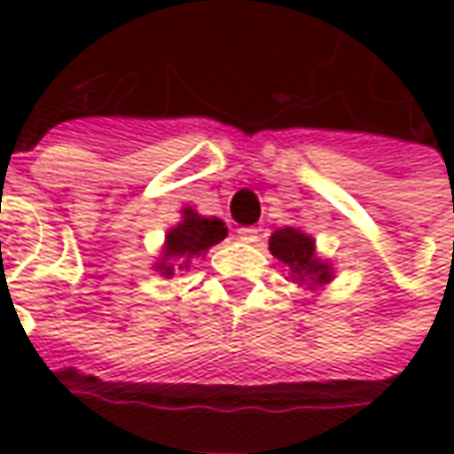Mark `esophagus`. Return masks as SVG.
<instances>
[{
    "instance_id": "34e87169",
    "label": "esophagus",
    "mask_w": 454,
    "mask_h": 454,
    "mask_svg": "<svg viewBox=\"0 0 454 454\" xmlns=\"http://www.w3.org/2000/svg\"><path fill=\"white\" fill-rule=\"evenodd\" d=\"M237 237H239L242 242H250V245H253V242L260 239V230H257V227H239V230H237Z\"/></svg>"
}]
</instances>
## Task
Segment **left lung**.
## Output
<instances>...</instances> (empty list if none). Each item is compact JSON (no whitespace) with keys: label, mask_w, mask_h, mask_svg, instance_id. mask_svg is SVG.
<instances>
[{"label":"left lung","mask_w":454,"mask_h":454,"mask_svg":"<svg viewBox=\"0 0 454 454\" xmlns=\"http://www.w3.org/2000/svg\"><path fill=\"white\" fill-rule=\"evenodd\" d=\"M270 253L288 268V280L305 290L325 288L333 280V265L316 253V239L301 227H280L270 235Z\"/></svg>","instance_id":"1"}]
</instances>
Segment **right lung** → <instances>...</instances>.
Listing matches in <instances>:
<instances>
[{
	"label": "right lung",
	"instance_id": "obj_1",
	"mask_svg": "<svg viewBox=\"0 0 454 454\" xmlns=\"http://www.w3.org/2000/svg\"><path fill=\"white\" fill-rule=\"evenodd\" d=\"M227 237L224 222L217 217H204L194 207H184L182 219L166 232L164 247L153 270L161 278H174V272L189 270L192 260H200L209 247L219 245Z\"/></svg>",
	"mask_w": 454,
	"mask_h": 454
}]
</instances>
